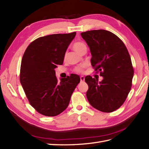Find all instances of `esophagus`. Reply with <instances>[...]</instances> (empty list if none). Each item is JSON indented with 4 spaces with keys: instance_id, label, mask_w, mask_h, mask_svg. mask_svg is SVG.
Listing matches in <instances>:
<instances>
[{
    "instance_id": "34e87169",
    "label": "esophagus",
    "mask_w": 149,
    "mask_h": 149,
    "mask_svg": "<svg viewBox=\"0 0 149 149\" xmlns=\"http://www.w3.org/2000/svg\"><path fill=\"white\" fill-rule=\"evenodd\" d=\"M80 79H81V81H84V77L82 75V76L80 77Z\"/></svg>"
}]
</instances>
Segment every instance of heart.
Returning <instances> with one entry per match:
<instances>
[{
  "label": "heart",
  "mask_w": 149,
  "mask_h": 149,
  "mask_svg": "<svg viewBox=\"0 0 149 149\" xmlns=\"http://www.w3.org/2000/svg\"><path fill=\"white\" fill-rule=\"evenodd\" d=\"M85 47H86L83 43L76 42L74 44V45H73V49H74L76 52L79 53L82 50H83L84 48H85ZM83 68H84L83 65L77 66V67L75 68V70L77 72H83Z\"/></svg>",
  "instance_id": "b5f03b06"
}]
</instances>
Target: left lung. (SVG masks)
Segmentation results:
<instances>
[{"instance_id": "left-lung-1", "label": "left lung", "mask_w": 149, "mask_h": 149, "mask_svg": "<svg viewBox=\"0 0 149 149\" xmlns=\"http://www.w3.org/2000/svg\"><path fill=\"white\" fill-rule=\"evenodd\" d=\"M81 35L90 48L91 65L103 77L100 82L85 77L88 102L100 111L113 112L122 105L131 90L134 70L130 55L122 41L108 31H89Z\"/></svg>"}]
</instances>
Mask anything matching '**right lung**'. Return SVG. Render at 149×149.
Here are the masks:
<instances>
[{
	"mask_svg": "<svg viewBox=\"0 0 149 149\" xmlns=\"http://www.w3.org/2000/svg\"><path fill=\"white\" fill-rule=\"evenodd\" d=\"M75 35L74 32L38 38L24 54L20 83L31 105L43 115L54 116L65 111L79 83L77 74L58 82L55 72L57 65H63L65 52Z\"/></svg>",
	"mask_w": 149,
	"mask_h": 149,
	"instance_id": "1",
	"label": "right lung"
}]
</instances>
